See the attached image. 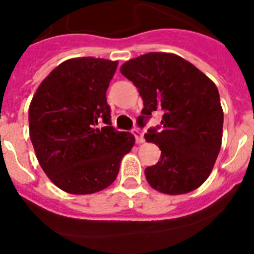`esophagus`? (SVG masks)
<instances>
[{"mask_svg":"<svg viewBox=\"0 0 254 254\" xmlns=\"http://www.w3.org/2000/svg\"><path fill=\"white\" fill-rule=\"evenodd\" d=\"M131 133L134 136V138H136V142L137 143H142L143 142V133L141 131H139V129L133 128L131 131Z\"/></svg>","mask_w":254,"mask_h":254,"instance_id":"1","label":"esophagus"}]
</instances>
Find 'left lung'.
Instances as JSON below:
<instances>
[{
	"label": "left lung",
	"mask_w": 254,
	"mask_h": 254,
	"mask_svg": "<svg viewBox=\"0 0 254 254\" xmlns=\"http://www.w3.org/2000/svg\"><path fill=\"white\" fill-rule=\"evenodd\" d=\"M121 73L143 99L139 127H145L153 112L162 113L161 125L145 134L161 150L160 161L145 170L148 184L169 195L199 188L210 175L222 146L224 116L217 85L191 63L167 53L128 60Z\"/></svg>",
	"instance_id": "left-lung-1"
}]
</instances>
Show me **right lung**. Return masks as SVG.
Masks as SVG:
<instances>
[{
  "label": "right lung",
  "mask_w": 254,
  "mask_h": 254,
  "mask_svg": "<svg viewBox=\"0 0 254 254\" xmlns=\"http://www.w3.org/2000/svg\"><path fill=\"white\" fill-rule=\"evenodd\" d=\"M118 62L66 60L43 80L29 108L30 138L40 166L70 194H93L116 180L134 137L111 126L106 92Z\"/></svg>",
  "instance_id": "obj_1"
}]
</instances>
